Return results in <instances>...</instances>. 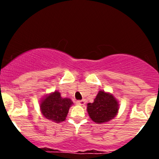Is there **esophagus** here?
<instances>
[{
    "mask_svg": "<svg viewBox=\"0 0 159 159\" xmlns=\"http://www.w3.org/2000/svg\"><path fill=\"white\" fill-rule=\"evenodd\" d=\"M77 105H80V106H84V105L86 104V101L83 99V100H79L76 102Z\"/></svg>",
    "mask_w": 159,
    "mask_h": 159,
    "instance_id": "34e87169",
    "label": "esophagus"
}]
</instances>
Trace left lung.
<instances>
[{
	"instance_id": "1",
	"label": "left lung",
	"mask_w": 159,
	"mask_h": 159,
	"mask_svg": "<svg viewBox=\"0 0 159 159\" xmlns=\"http://www.w3.org/2000/svg\"><path fill=\"white\" fill-rule=\"evenodd\" d=\"M119 103L113 94L99 91L94 102L88 103L87 111L92 121L101 124L111 121L119 113Z\"/></svg>"
}]
</instances>
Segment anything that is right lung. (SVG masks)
<instances>
[{
    "instance_id": "add662e5",
    "label": "right lung",
    "mask_w": 159,
    "mask_h": 159,
    "mask_svg": "<svg viewBox=\"0 0 159 159\" xmlns=\"http://www.w3.org/2000/svg\"><path fill=\"white\" fill-rule=\"evenodd\" d=\"M73 102L69 98H62L58 91L49 93L40 102V112L45 119L59 123L64 121Z\"/></svg>"
}]
</instances>
